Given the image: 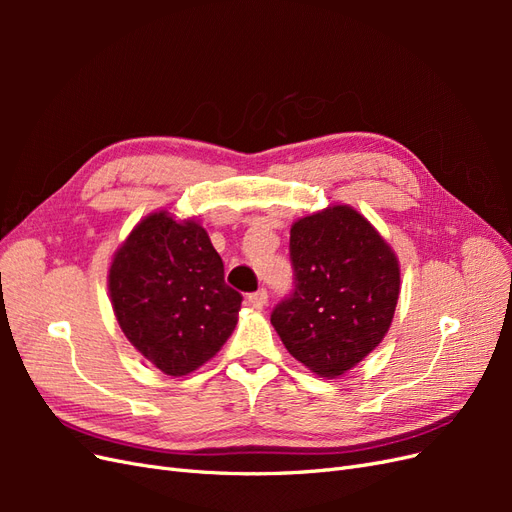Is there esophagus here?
Wrapping results in <instances>:
<instances>
[{
  "mask_svg": "<svg viewBox=\"0 0 512 512\" xmlns=\"http://www.w3.org/2000/svg\"><path fill=\"white\" fill-rule=\"evenodd\" d=\"M267 290L265 288H262V290H256V292H252L250 294V297H247V303H250L254 309H262V307H265L267 305Z\"/></svg>",
  "mask_w": 512,
  "mask_h": 512,
  "instance_id": "obj_1",
  "label": "esophagus"
}]
</instances>
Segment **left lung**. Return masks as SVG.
Wrapping results in <instances>:
<instances>
[{
	"label": "left lung",
	"mask_w": 512,
	"mask_h": 512,
	"mask_svg": "<svg viewBox=\"0 0 512 512\" xmlns=\"http://www.w3.org/2000/svg\"><path fill=\"white\" fill-rule=\"evenodd\" d=\"M292 294L271 324L286 350L322 378H337L374 350L399 299V262L359 211L335 205L290 228Z\"/></svg>",
	"instance_id": "1"
}]
</instances>
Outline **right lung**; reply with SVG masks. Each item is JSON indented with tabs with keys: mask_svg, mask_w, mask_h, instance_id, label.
<instances>
[{
	"mask_svg": "<svg viewBox=\"0 0 512 512\" xmlns=\"http://www.w3.org/2000/svg\"><path fill=\"white\" fill-rule=\"evenodd\" d=\"M108 292L130 344L168 376H188L235 331L243 297L224 282L207 230L147 215L115 252Z\"/></svg>",
	"mask_w": 512,
	"mask_h": 512,
	"instance_id": "right-lung-1",
	"label": "right lung"
}]
</instances>
